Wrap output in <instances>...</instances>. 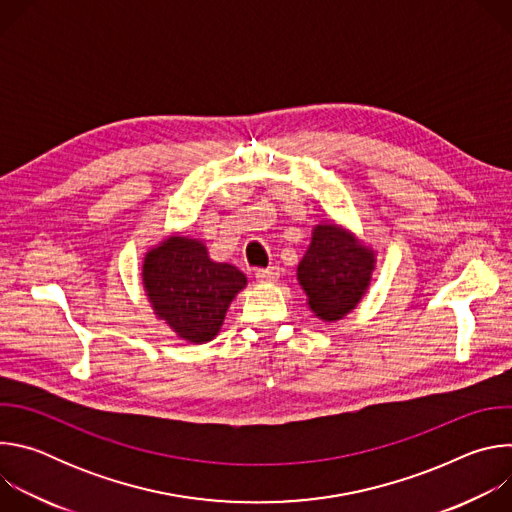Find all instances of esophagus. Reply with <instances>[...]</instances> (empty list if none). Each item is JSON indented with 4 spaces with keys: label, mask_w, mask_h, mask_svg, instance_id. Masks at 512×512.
<instances>
[{
    "label": "esophagus",
    "mask_w": 512,
    "mask_h": 512,
    "mask_svg": "<svg viewBox=\"0 0 512 512\" xmlns=\"http://www.w3.org/2000/svg\"><path fill=\"white\" fill-rule=\"evenodd\" d=\"M255 277H257V281H261V283H273V281H277V277H279V267L269 265V267H265V269H257V271H255Z\"/></svg>",
    "instance_id": "1"
}]
</instances>
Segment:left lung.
I'll list each match as a JSON object with an SVG mask.
<instances>
[{
  "instance_id": "left-lung-1",
  "label": "left lung",
  "mask_w": 512,
  "mask_h": 512,
  "mask_svg": "<svg viewBox=\"0 0 512 512\" xmlns=\"http://www.w3.org/2000/svg\"><path fill=\"white\" fill-rule=\"evenodd\" d=\"M375 269V253L352 233L326 223L318 225L312 243L298 265V279L308 296L310 310L334 322L362 300Z\"/></svg>"
}]
</instances>
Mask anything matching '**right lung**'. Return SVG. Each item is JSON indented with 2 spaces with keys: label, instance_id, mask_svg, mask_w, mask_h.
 Masks as SVG:
<instances>
[{
  "label": "right lung",
  "instance_id": "obj_1",
  "mask_svg": "<svg viewBox=\"0 0 512 512\" xmlns=\"http://www.w3.org/2000/svg\"><path fill=\"white\" fill-rule=\"evenodd\" d=\"M141 277L156 316L194 344L216 336L233 298L247 285L235 265L212 261L202 241L188 237H170L152 249Z\"/></svg>",
  "mask_w": 512,
  "mask_h": 512
}]
</instances>
